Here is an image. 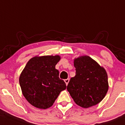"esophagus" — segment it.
<instances>
[{"label": "esophagus", "mask_w": 125, "mask_h": 125, "mask_svg": "<svg viewBox=\"0 0 125 125\" xmlns=\"http://www.w3.org/2000/svg\"><path fill=\"white\" fill-rule=\"evenodd\" d=\"M64 82H65V83H66V85H68L69 82V78H67V79H65L64 80Z\"/></svg>", "instance_id": "obj_1"}]
</instances>
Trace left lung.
I'll list each match as a JSON object with an SVG mask.
<instances>
[{
    "label": "left lung",
    "instance_id": "8db88e82",
    "mask_svg": "<svg viewBox=\"0 0 125 125\" xmlns=\"http://www.w3.org/2000/svg\"><path fill=\"white\" fill-rule=\"evenodd\" d=\"M73 65L76 75L71 78L67 90L75 103L83 108L100 103L109 89L105 69L86 55L75 58Z\"/></svg>",
    "mask_w": 125,
    "mask_h": 125
}]
</instances>
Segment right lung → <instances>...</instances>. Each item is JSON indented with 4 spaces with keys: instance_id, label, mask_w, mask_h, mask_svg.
Instances as JSON below:
<instances>
[{
    "instance_id": "add662e5",
    "label": "right lung",
    "mask_w": 125,
    "mask_h": 125,
    "mask_svg": "<svg viewBox=\"0 0 125 125\" xmlns=\"http://www.w3.org/2000/svg\"><path fill=\"white\" fill-rule=\"evenodd\" d=\"M61 59L59 55L32 58L22 70L19 78L22 93L31 105L46 109L53 105L66 85L59 78L55 66Z\"/></svg>"
}]
</instances>
